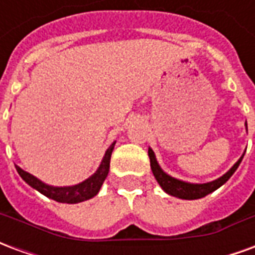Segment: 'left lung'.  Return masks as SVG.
<instances>
[{
  "mask_svg": "<svg viewBox=\"0 0 255 255\" xmlns=\"http://www.w3.org/2000/svg\"><path fill=\"white\" fill-rule=\"evenodd\" d=\"M243 155H242L239 160L236 161L235 165L232 166L230 171L227 172L225 175H223L221 177L216 179L213 182L197 184V183L183 182V180H179V179H175V177L166 175L165 172L161 169V166L158 165L157 160H155L154 151L149 147L150 166H151V171H153V175H154L155 180L158 182L161 188H162L166 194H169L172 197L180 198V199H199V198L206 197L210 192L216 191L217 188L221 187V186L235 173V171L238 169V166H239V164H241L242 160H243Z\"/></svg>",
  "mask_w": 255,
  "mask_h": 255,
  "instance_id": "1",
  "label": "left lung"
}]
</instances>
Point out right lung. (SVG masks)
I'll return each mask as SVG.
<instances>
[{
    "label": "right lung",
    "instance_id": "obj_1",
    "mask_svg": "<svg viewBox=\"0 0 255 255\" xmlns=\"http://www.w3.org/2000/svg\"><path fill=\"white\" fill-rule=\"evenodd\" d=\"M116 142L109 146V149L106 150L105 155L102 158L101 165L98 169L95 171L94 175H91L89 179H86L84 182L75 184V186H68V187H54V186H49L46 183L41 182L38 177L32 176L28 172L23 171L20 166L16 165V171L19 173L21 179L24 180L28 186L35 188L36 191L43 194L45 197L54 199L57 202L61 203H79L87 201L90 198L95 197L98 191H100L102 183L105 182L106 176L109 173V165H111V155L112 151L115 149Z\"/></svg>",
    "mask_w": 255,
    "mask_h": 255
}]
</instances>
